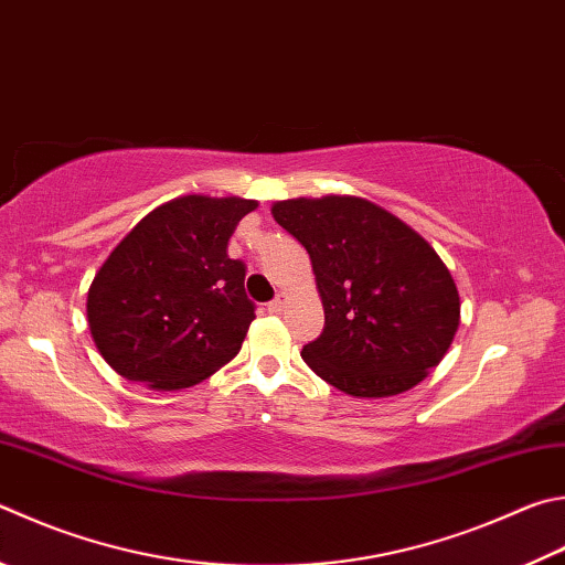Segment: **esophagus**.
I'll return each instance as SVG.
<instances>
[{
  "label": "esophagus",
  "mask_w": 565,
  "mask_h": 565,
  "mask_svg": "<svg viewBox=\"0 0 565 565\" xmlns=\"http://www.w3.org/2000/svg\"><path fill=\"white\" fill-rule=\"evenodd\" d=\"M269 313H281L286 309V294H276V299L266 303Z\"/></svg>",
  "instance_id": "1"
}]
</instances>
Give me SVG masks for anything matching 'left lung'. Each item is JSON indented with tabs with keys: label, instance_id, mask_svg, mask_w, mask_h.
I'll return each mask as SVG.
<instances>
[{
	"label": "left lung",
	"instance_id": "1",
	"mask_svg": "<svg viewBox=\"0 0 565 565\" xmlns=\"http://www.w3.org/2000/svg\"><path fill=\"white\" fill-rule=\"evenodd\" d=\"M311 256L326 326L301 358L345 395L393 397L423 383L459 328V291L437 252L353 194L271 204Z\"/></svg>",
	"mask_w": 565,
	"mask_h": 565
}]
</instances>
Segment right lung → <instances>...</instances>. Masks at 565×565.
Segmentation results:
<instances>
[{
  "instance_id": "1",
  "label": "right lung",
  "mask_w": 565,
  "mask_h": 565,
  "mask_svg": "<svg viewBox=\"0 0 565 565\" xmlns=\"http://www.w3.org/2000/svg\"><path fill=\"white\" fill-rule=\"evenodd\" d=\"M256 200L182 194L148 212L100 264L86 313L118 375L150 390H184L239 353L254 321L247 266L227 244Z\"/></svg>"
}]
</instances>
